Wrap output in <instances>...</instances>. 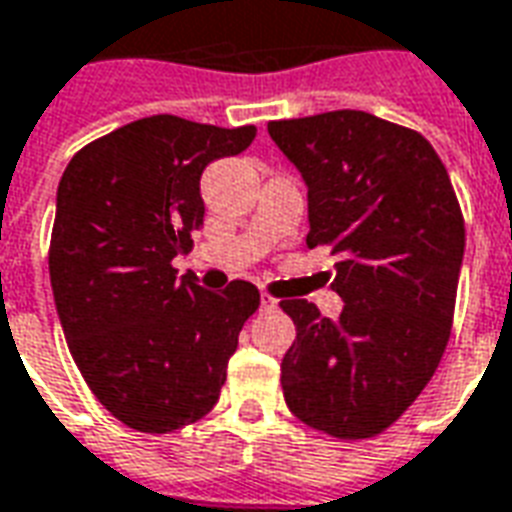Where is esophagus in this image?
<instances>
[{
    "mask_svg": "<svg viewBox=\"0 0 512 512\" xmlns=\"http://www.w3.org/2000/svg\"><path fill=\"white\" fill-rule=\"evenodd\" d=\"M260 307H263V310H274V307H277V299H274L271 293H260Z\"/></svg>",
    "mask_w": 512,
    "mask_h": 512,
    "instance_id": "esophagus-1",
    "label": "esophagus"
}]
</instances>
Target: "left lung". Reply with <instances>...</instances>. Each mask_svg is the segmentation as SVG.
Returning <instances> with one entry per match:
<instances>
[{"label":"left lung","mask_w":512,"mask_h":512,"mask_svg":"<svg viewBox=\"0 0 512 512\" xmlns=\"http://www.w3.org/2000/svg\"><path fill=\"white\" fill-rule=\"evenodd\" d=\"M268 134L307 183V246H329L337 321L304 299L282 359L285 403L334 439H373L436 373L452 329L463 213L428 139L356 109L274 120Z\"/></svg>","instance_id":"8db88e82"}]
</instances>
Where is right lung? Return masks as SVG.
Here are the masks:
<instances>
[{
  "label": "right lung",
  "instance_id": "obj_1",
  "mask_svg": "<svg viewBox=\"0 0 512 512\" xmlns=\"http://www.w3.org/2000/svg\"><path fill=\"white\" fill-rule=\"evenodd\" d=\"M255 134L142 117L84 145L62 172L49 246L62 332L98 403L139 433H172L216 406L260 307L252 282L211 293L172 266L202 227V169Z\"/></svg>",
  "mask_w": 512,
  "mask_h": 512
}]
</instances>
